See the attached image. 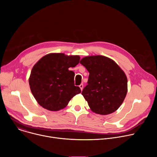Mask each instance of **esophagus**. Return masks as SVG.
Here are the masks:
<instances>
[{"label":"esophagus","instance_id":"esophagus-1","mask_svg":"<svg viewBox=\"0 0 157 157\" xmlns=\"http://www.w3.org/2000/svg\"><path fill=\"white\" fill-rule=\"evenodd\" d=\"M79 87L81 88V90L82 91V89H83V84H81L79 85Z\"/></svg>","mask_w":157,"mask_h":157}]
</instances>
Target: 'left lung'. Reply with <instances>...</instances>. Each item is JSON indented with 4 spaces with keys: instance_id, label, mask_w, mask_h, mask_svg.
Masks as SVG:
<instances>
[{
    "instance_id": "8db88e82",
    "label": "left lung",
    "mask_w": 157,
    "mask_h": 157,
    "mask_svg": "<svg viewBox=\"0 0 157 157\" xmlns=\"http://www.w3.org/2000/svg\"><path fill=\"white\" fill-rule=\"evenodd\" d=\"M80 63L89 73L82 95L94 113L107 115L123 102L127 92V79L115 61L104 56L83 58Z\"/></svg>"
}]
</instances>
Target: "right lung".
Wrapping results in <instances>:
<instances>
[{
	"label": "right lung",
	"instance_id": "obj_1",
	"mask_svg": "<svg viewBox=\"0 0 157 157\" xmlns=\"http://www.w3.org/2000/svg\"><path fill=\"white\" fill-rule=\"evenodd\" d=\"M79 56L50 53L33 67L29 78L31 91L43 108L57 111L64 108L72 98L81 93L75 86V73L69 70L79 62Z\"/></svg>",
	"mask_w": 157,
	"mask_h": 157
}]
</instances>
